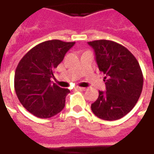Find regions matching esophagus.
Here are the masks:
<instances>
[{
  "label": "esophagus",
  "mask_w": 154,
  "mask_h": 154,
  "mask_svg": "<svg viewBox=\"0 0 154 154\" xmlns=\"http://www.w3.org/2000/svg\"><path fill=\"white\" fill-rule=\"evenodd\" d=\"M77 89L79 91H84L87 90V88H85V87H77Z\"/></svg>",
  "instance_id": "obj_1"
}]
</instances>
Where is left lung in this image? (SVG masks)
<instances>
[{"mask_svg": "<svg viewBox=\"0 0 154 154\" xmlns=\"http://www.w3.org/2000/svg\"><path fill=\"white\" fill-rule=\"evenodd\" d=\"M99 70L106 77V91H99L91 110L100 119L116 120L129 113L141 95L143 77L139 62L125 47L111 40L88 42Z\"/></svg>", "mask_w": 154, "mask_h": 154, "instance_id": "obj_1", "label": "left lung"}]
</instances>
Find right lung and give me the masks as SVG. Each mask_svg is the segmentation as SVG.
<instances>
[{"mask_svg":"<svg viewBox=\"0 0 154 154\" xmlns=\"http://www.w3.org/2000/svg\"><path fill=\"white\" fill-rule=\"evenodd\" d=\"M75 42L48 40L31 48L15 72V90L22 106L38 118H50L65 106L70 91L52 83L54 71Z\"/></svg>","mask_w":154,"mask_h":154,"instance_id":"add662e5","label":"right lung"}]
</instances>
